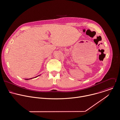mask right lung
Wrapping results in <instances>:
<instances>
[{"instance_id": "add662e5", "label": "right lung", "mask_w": 120, "mask_h": 120, "mask_svg": "<svg viewBox=\"0 0 120 120\" xmlns=\"http://www.w3.org/2000/svg\"><path fill=\"white\" fill-rule=\"evenodd\" d=\"M39 75H38V76H39ZM38 76H36V77H35V78H36V77H38ZM32 78H30V79H26L25 80H29V79H32Z\"/></svg>"}]
</instances>
